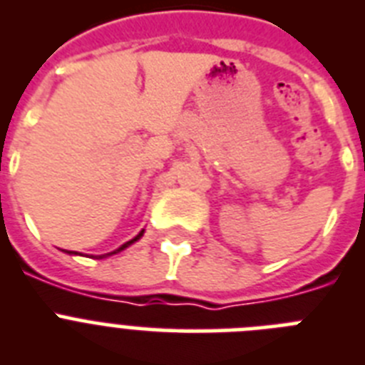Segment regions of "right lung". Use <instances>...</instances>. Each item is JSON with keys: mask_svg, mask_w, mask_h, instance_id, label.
I'll return each instance as SVG.
<instances>
[{"mask_svg": "<svg viewBox=\"0 0 365 365\" xmlns=\"http://www.w3.org/2000/svg\"><path fill=\"white\" fill-rule=\"evenodd\" d=\"M143 234H144V230L140 232V234H138V235H135V237L131 241H128V243H124V245H122V247H118L117 250H113V252H108V254H102V256H96V259H102V257H108V256H113V254H118V252H120V250H124V248H128V247H130V245H133L135 241L140 240V237H143ZM67 254H76V252H71V250H67Z\"/></svg>", "mask_w": 365, "mask_h": 365, "instance_id": "obj_1", "label": "right lung"}]
</instances>
